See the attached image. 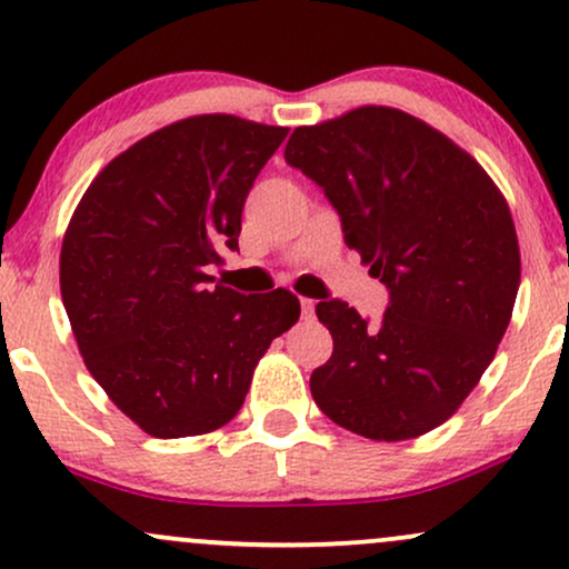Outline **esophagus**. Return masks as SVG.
Masks as SVG:
<instances>
[{
    "instance_id": "esophagus-1",
    "label": "esophagus",
    "mask_w": 569,
    "mask_h": 569,
    "mask_svg": "<svg viewBox=\"0 0 569 569\" xmlns=\"http://www.w3.org/2000/svg\"><path fill=\"white\" fill-rule=\"evenodd\" d=\"M299 305H302V318H312V316H316V302H312V299L302 297V299H299Z\"/></svg>"
}]
</instances>
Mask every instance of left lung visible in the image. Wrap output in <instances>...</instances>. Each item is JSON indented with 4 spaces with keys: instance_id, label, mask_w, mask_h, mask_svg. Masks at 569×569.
<instances>
[{
    "instance_id": "left-lung-1",
    "label": "left lung",
    "mask_w": 569,
    "mask_h": 569,
    "mask_svg": "<svg viewBox=\"0 0 569 569\" xmlns=\"http://www.w3.org/2000/svg\"><path fill=\"white\" fill-rule=\"evenodd\" d=\"M286 162L323 187L345 243L390 291L380 323L342 299L318 302L335 352L312 371V398L375 441L439 428L511 323L521 257L506 198L466 149L390 107L297 128Z\"/></svg>"
}]
</instances>
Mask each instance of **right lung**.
<instances>
[{
	"instance_id": "right-lung-1",
	"label": "right lung",
	"mask_w": 569,
	"mask_h": 569,
	"mask_svg": "<svg viewBox=\"0 0 569 569\" xmlns=\"http://www.w3.org/2000/svg\"><path fill=\"white\" fill-rule=\"evenodd\" d=\"M289 128L198 114L143 136L84 189L61 246V297L93 380L154 439L211 433L299 321L291 291L211 286L238 248L248 189Z\"/></svg>"
}]
</instances>
